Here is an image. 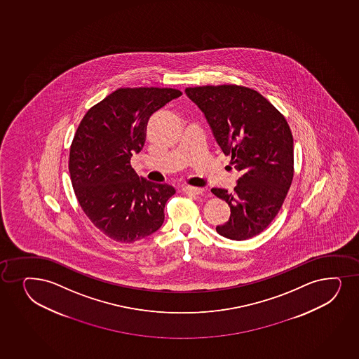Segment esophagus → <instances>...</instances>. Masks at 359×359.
I'll return each instance as SVG.
<instances>
[{
	"instance_id": "1",
	"label": "esophagus",
	"mask_w": 359,
	"mask_h": 359,
	"mask_svg": "<svg viewBox=\"0 0 359 359\" xmlns=\"http://www.w3.org/2000/svg\"><path fill=\"white\" fill-rule=\"evenodd\" d=\"M183 191L186 193V194H191V195H200L202 194V191L203 189L201 188H198V187H183Z\"/></svg>"
}]
</instances>
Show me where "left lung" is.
Here are the masks:
<instances>
[{"mask_svg":"<svg viewBox=\"0 0 359 359\" xmlns=\"http://www.w3.org/2000/svg\"><path fill=\"white\" fill-rule=\"evenodd\" d=\"M206 116L215 140L241 172L232 193L210 191L230 206L219 235L244 241L259 235L279 213L293 178V137L287 121L264 95L237 85L187 87Z\"/></svg>","mask_w":359,"mask_h":359,"instance_id":"left-lung-1","label":"left lung"}]
</instances>
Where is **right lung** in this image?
<instances>
[{
    "instance_id": "obj_1",
    "label": "right lung",
    "mask_w": 359,
    "mask_h": 359,
    "mask_svg": "<svg viewBox=\"0 0 359 359\" xmlns=\"http://www.w3.org/2000/svg\"><path fill=\"white\" fill-rule=\"evenodd\" d=\"M182 95L176 88L123 87L95 104L79 124L69 151L75 196L104 235L133 243L164 223V207L176 190L139 177L133 153L146 140L149 117Z\"/></svg>"
}]
</instances>
